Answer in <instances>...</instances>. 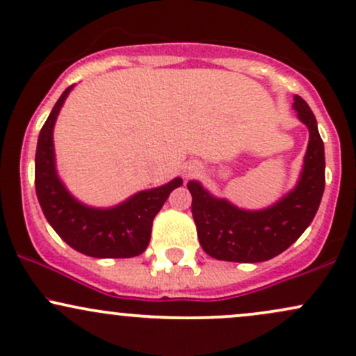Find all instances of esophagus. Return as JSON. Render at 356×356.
I'll return each instance as SVG.
<instances>
[{
	"label": "esophagus",
	"instance_id": "34e87169",
	"mask_svg": "<svg viewBox=\"0 0 356 356\" xmlns=\"http://www.w3.org/2000/svg\"><path fill=\"white\" fill-rule=\"evenodd\" d=\"M195 174H197V167H187V169L184 170V177H186V179L194 177Z\"/></svg>",
	"mask_w": 356,
	"mask_h": 356
}]
</instances>
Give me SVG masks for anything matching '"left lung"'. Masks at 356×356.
Instances as JSON below:
<instances>
[{
	"label": "left lung",
	"instance_id": "left-lung-1",
	"mask_svg": "<svg viewBox=\"0 0 356 356\" xmlns=\"http://www.w3.org/2000/svg\"><path fill=\"white\" fill-rule=\"evenodd\" d=\"M293 108L308 127L309 142L300 181L275 206L244 211L226 199L211 195L199 182L187 184L199 243L216 259L232 263L268 261L286 251L312 224L325 191V145L316 118L300 95H295Z\"/></svg>",
	"mask_w": 356,
	"mask_h": 356
}]
</instances>
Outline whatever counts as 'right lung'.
I'll use <instances>...</instances> for the list:
<instances>
[{
	"instance_id": "add662e5",
	"label": "right lung",
	"mask_w": 356,
	"mask_h": 356,
	"mask_svg": "<svg viewBox=\"0 0 356 356\" xmlns=\"http://www.w3.org/2000/svg\"><path fill=\"white\" fill-rule=\"evenodd\" d=\"M68 87L53 107L38 137L35 157V187L38 202L56 234L75 251L92 257H134L149 246L152 220L182 179L155 189L137 192L110 209H95L76 201L60 181L55 167L53 127L68 97Z\"/></svg>"
}]
</instances>
